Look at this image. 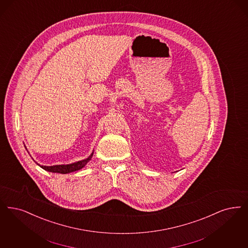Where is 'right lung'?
I'll use <instances>...</instances> for the list:
<instances>
[{"instance_id": "add662e5", "label": "right lung", "mask_w": 248, "mask_h": 248, "mask_svg": "<svg viewBox=\"0 0 248 248\" xmlns=\"http://www.w3.org/2000/svg\"><path fill=\"white\" fill-rule=\"evenodd\" d=\"M92 156H93V153L89 156L88 159L79 160V161H77V162H74V163H71V164H66V165H64V164L63 165H53V166H43V165H40V164H38V165H40L41 168L44 169L47 171L65 174V173L73 172V171H76V170H78L80 169L83 168L91 159Z\"/></svg>"}]
</instances>
